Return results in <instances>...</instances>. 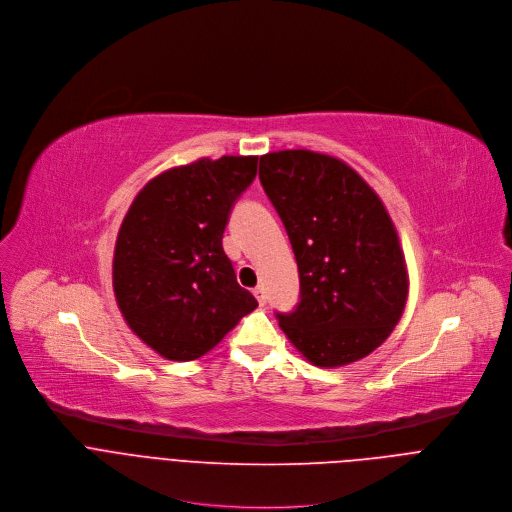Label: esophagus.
Returning a JSON list of instances; mask_svg holds the SVG:
<instances>
[{
	"mask_svg": "<svg viewBox=\"0 0 512 512\" xmlns=\"http://www.w3.org/2000/svg\"><path fill=\"white\" fill-rule=\"evenodd\" d=\"M254 296H256V300H258L260 306L266 304V292H264L262 286H256V288H254Z\"/></svg>",
	"mask_w": 512,
	"mask_h": 512,
	"instance_id": "34e87169",
	"label": "esophagus"
}]
</instances>
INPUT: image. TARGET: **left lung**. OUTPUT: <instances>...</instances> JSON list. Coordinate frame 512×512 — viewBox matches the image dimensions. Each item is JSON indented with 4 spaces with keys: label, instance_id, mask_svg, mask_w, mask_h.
Here are the masks:
<instances>
[{
    "label": "left lung",
    "instance_id": "1",
    "mask_svg": "<svg viewBox=\"0 0 512 512\" xmlns=\"http://www.w3.org/2000/svg\"><path fill=\"white\" fill-rule=\"evenodd\" d=\"M260 183L298 266L300 302L278 325L317 367L375 351L399 323L407 268L379 195L345 161L288 149L260 157Z\"/></svg>",
    "mask_w": 512,
    "mask_h": 512
}]
</instances>
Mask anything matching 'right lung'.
I'll return each mask as SVG.
<instances>
[{
  "label": "right lung",
  "instance_id": "right-lung-1",
  "mask_svg": "<svg viewBox=\"0 0 512 512\" xmlns=\"http://www.w3.org/2000/svg\"><path fill=\"white\" fill-rule=\"evenodd\" d=\"M258 157H203L153 177L121 224L113 288L129 329L171 361L212 351L258 302L222 238Z\"/></svg>",
  "mask_w": 512,
  "mask_h": 512
}]
</instances>
